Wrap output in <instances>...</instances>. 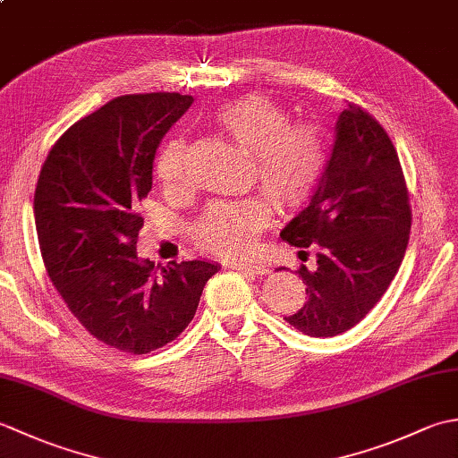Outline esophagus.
Instances as JSON below:
<instances>
[{"label": "esophagus", "mask_w": 458, "mask_h": 458, "mask_svg": "<svg viewBox=\"0 0 458 458\" xmlns=\"http://www.w3.org/2000/svg\"><path fill=\"white\" fill-rule=\"evenodd\" d=\"M230 267L236 271H246V274H256V276H264L269 271L264 264H232Z\"/></svg>", "instance_id": "34e87169"}]
</instances>
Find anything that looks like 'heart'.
Returning a JSON list of instances; mask_svg holds the SVG:
<instances>
[{
  "mask_svg": "<svg viewBox=\"0 0 458 458\" xmlns=\"http://www.w3.org/2000/svg\"><path fill=\"white\" fill-rule=\"evenodd\" d=\"M214 120L228 138L254 153L256 177L281 210H295L310 199L323 177L328 148L325 131L315 123H291L289 114L261 96L224 104ZM157 177L165 191L179 192L187 184V143L165 141L157 155ZM274 210L261 199L214 202L194 226L199 246L236 259L254 250Z\"/></svg>",
  "mask_w": 458,
  "mask_h": 458,
  "instance_id": "obj_1",
  "label": "heart"
}]
</instances>
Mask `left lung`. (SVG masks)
I'll list each match as a JSON object with an SVG mask.
<instances>
[{
  "label": "left lung",
  "mask_w": 458,
  "mask_h": 458,
  "mask_svg": "<svg viewBox=\"0 0 458 458\" xmlns=\"http://www.w3.org/2000/svg\"><path fill=\"white\" fill-rule=\"evenodd\" d=\"M410 230V194L390 135L348 104L336 118L333 149L307 208L281 230L301 256L315 254L313 269L299 267L307 303L285 317L287 323L315 338L358 325L400 269Z\"/></svg>",
  "instance_id": "obj_1"
}]
</instances>
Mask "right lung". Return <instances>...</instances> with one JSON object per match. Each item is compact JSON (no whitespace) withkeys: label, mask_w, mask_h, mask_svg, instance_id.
Returning a JSON list of instances; mask_svg holds the SVG:
<instances>
[{"label":"right lung","mask_w":458,"mask_h":458,"mask_svg":"<svg viewBox=\"0 0 458 458\" xmlns=\"http://www.w3.org/2000/svg\"><path fill=\"white\" fill-rule=\"evenodd\" d=\"M191 104L177 92L114 98L58 138L37 181L48 277L81 325L122 352L148 354L177 338L220 269L192 259L157 271L135 251L155 153Z\"/></svg>","instance_id":"1"}]
</instances>
